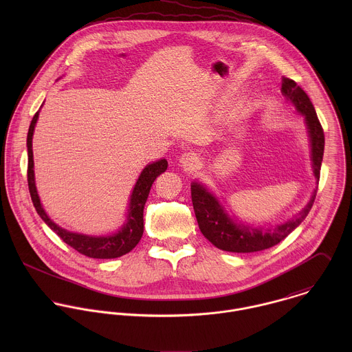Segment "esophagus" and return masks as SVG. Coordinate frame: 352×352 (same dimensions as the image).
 Listing matches in <instances>:
<instances>
[{"label": "esophagus", "mask_w": 352, "mask_h": 352, "mask_svg": "<svg viewBox=\"0 0 352 352\" xmlns=\"http://www.w3.org/2000/svg\"><path fill=\"white\" fill-rule=\"evenodd\" d=\"M180 164L183 168L191 170L198 165V157L195 153H184L180 158Z\"/></svg>", "instance_id": "1"}]
</instances>
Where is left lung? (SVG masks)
<instances>
[{
  "mask_svg": "<svg viewBox=\"0 0 352 352\" xmlns=\"http://www.w3.org/2000/svg\"><path fill=\"white\" fill-rule=\"evenodd\" d=\"M282 94L292 101L297 111L305 115L306 126L310 137L311 146V161H313V173L317 179V186L320 180L321 161L324 155V130L317 118L316 109L305 94L301 87L290 78L282 80ZM317 188L311 195V199L306 204L301 212L293 219L278 225L272 229H252L250 226H243L234 223L223 211L222 206L217 198L212 197L201 184L192 183L191 186V198L195 211V217L199 225L203 236L217 248L226 252L248 253V252L264 251L285 240L309 214L314 199Z\"/></svg>",
  "mask_w": 352,
  "mask_h": 352,
  "instance_id": "obj_1",
  "label": "left lung"
}]
</instances>
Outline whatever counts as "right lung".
I'll return each mask as SVG.
<instances>
[{
	"label": "right lung",
	"mask_w": 352,
	"mask_h": 352,
	"mask_svg": "<svg viewBox=\"0 0 352 352\" xmlns=\"http://www.w3.org/2000/svg\"><path fill=\"white\" fill-rule=\"evenodd\" d=\"M38 115H39V112H36L34 115L31 124H30L28 135H27V148H28L27 180H28V190H30L31 199H32V203H34L38 214L41 215V218L59 236V239L62 241H65L67 245H70L78 253L85 254L88 257L115 258V257H120V256L129 253L131 250H134L144 234V207H145V203L149 197L151 184L161 173H164L166 170V168H168L166 160L164 158L157 162H153L142 170V173L133 190V194H131L130 208H129L130 212L127 217V223L118 233H115L112 236H107V237H89V236L67 232V230L59 228L58 225H55L47 217V214L45 212V210L41 204L38 192H36L35 179H34L32 135H34L35 123L38 120Z\"/></svg>",
	"instance_id": "obj_1"
}]
</instances>
